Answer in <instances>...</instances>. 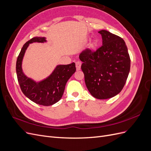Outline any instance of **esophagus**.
<instances>
[{
	"instance_id": "1",
	"label": "esophagus",
	"mask_w": 151,
	"mask_h": 151,
	"mask_svg": "<svg viewBox=\"0 0 151 151\" xmlns=\"http://www.w3.org/2000/svg\"><path fill=\"white\" fill-rule=\"evenodd\" d=\"M76 66L77 70H79L81 69V62L80 61L76 62Z\"/></svg>"
}]
</instances>
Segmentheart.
<instances>
[{
  "mask_svg": "<svg viewBox=\"0 0 151 151\" xmlns=\"http://www.w3.org/2000/svg\"><path fill=\"white\" fill-rule=\"evenodd\" d=\"M96 42L93 43L91 45V46H90L91 49H94L96 48Z\"/></svg>",
  "mask_w": 151,
  "mask_h": 151,
  "instance_id": "1",
  "label": "heart"
}]
</instances>
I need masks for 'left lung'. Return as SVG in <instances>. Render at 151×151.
Masks as SVG:
<instances>
[{
	"label": "left lung",
	"mask_w": 151,
	"mask_h": 151,
	"mask_svg": "<svg viewBox=\"0 0 151 151\" xmlns=\"http://www.w3.org/2000/svg\"><path fill=\"white\" fill-rule=\"evenodd\" d=\"M98 33L103 45L96 51L86 49L79 55L83 62L87 88L93 97L99 99L115 96L124 87L130 68V58L125 42L106 30Z\"/></svg>",
	"instance_id": "8db88e82"
}]
</instances>
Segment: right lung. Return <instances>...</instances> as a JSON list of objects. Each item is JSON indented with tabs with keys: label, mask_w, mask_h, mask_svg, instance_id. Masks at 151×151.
<instances>
[{
	"label": "right lung",
	"mask_w": 151,
	"mask_h": 151,
	"mask_svg": "<svg viewBox=\"0 0 151 151\" xmlns=\"http://www.w3.org/2000/svg\"><path fill=\"white\" fill-rule=\"evenodd\" d=\"M46 38L35 37L22 47L16 62V74L22 92L32 101L43 106H50L60 100L67 82L76 70L73 62L68 65H58L46 79L36 82L27 77L22 69V62L27 48L34 42H46Z\"/></svg>",
	"instance_id": "1"
}]
</instances>
